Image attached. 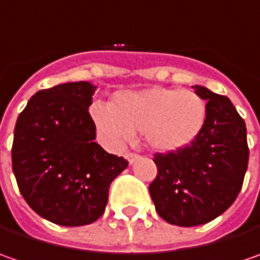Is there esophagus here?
I'll use <instances>...</instances> for the list:
<instances>
[{
  "label": "esophagus",
  "mask_w": 260,
  "mask_h": 260,
  "mask_svg": "<svg viewBox=\"0 0 260 260\" xmlns=\"http://www.w3.org/2000/svg\"><path fill=\"white\" fill-rule=\"evenodd\" d=\"M125 159L128 160V164H133L135 160L139 159V155L135 153V152H128V153H125Z\"/></svg>",
  "instance_id": "34e87169"
}]
</instances>
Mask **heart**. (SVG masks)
Masks as SVG:
<instances>
[{
  "label": "heart",
  "mask_w": 260,
  "mask_h": 260,
  "mask_svg": "<svg viewBox=\"0 0 260 260\" xmlns=\"http://www.w3.org/2000/svg\"><path fill=\"white\" fill-rule=\"evenodd\" d=\"M98 136L108 147L118 149L136 130L146 145L157 152H175L191 145L207 120L204 98L189 89L152 86L140 91H120L113 103L89 107Z\"/></svg>",
  "instance_id": "heart-1"
}]
</instances>
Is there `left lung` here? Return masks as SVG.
<instances>
[{
  "instance_id": "obj_1",
  "label": "left lung",
  "mask_w": 260,
  "mask_h": 260,
  "mask_svg": "<svg viewBox=\"0 0 260 260\" xmlns=\"http://www.w3.org/2000/svg\"><path fill=\"white\" fill-rule=\"evenodd\" d=\"M207 101V120L184 149L155 153L149 185L157 214L181 227L205 224L235 203L245 179L249 147L245 120L232 101L204 86H192Z\"/></svg>"
}]
</instances>
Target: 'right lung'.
<instances>
[{"mask_svg":"<svg viewBox=\"0 0 260 260\" xmlns=\"http://www.w3.org/2000/svg\"><path fill=\"white\" fill-rule=\"evenodd\" d=\"M95 89L85 81L42 89L15 123L11 157L18 189L31 210L55 224L98 220L110 185L128 165L94 142L88 108Z\"/></svg>","mask_w":260,"mask_h":260,"instance_id":"1","label":"right lung"}]
</instances>
